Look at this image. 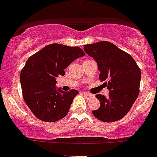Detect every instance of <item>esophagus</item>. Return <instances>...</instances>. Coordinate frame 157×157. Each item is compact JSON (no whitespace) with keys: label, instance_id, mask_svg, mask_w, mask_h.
<instances>
[{"label":"esophagus","instance_id":"34e87169","mask_svg":"<svg viewBox=\"0 0 157 157\" xmlns=\"http://www.w3.org/2000/svg\"><path fill=\"white\" fill-rule=\"evenodd\" d=\"M82 94L84 95V97H85V98H86V99H88V100L91 99V98H94V96L93 95V94H89V93H87V92H83Z\"/></svg>","mask_w":157,"mask_h":157}]
</instances>
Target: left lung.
Here are the masks:
<instances>
[{"instance_id":"obj_1","label":"left lung","mask_w":157,"mask_h":157,"mask_svg":"<svg viewBox=\"0 0 157 157\" xmlns=\"http://www.w3.org/2000/svg\"><path fill=\"white\" fill-rule=\"evenodd\" d=\"M86 53L94 58L101 81L109 90V97L97 94L101 106L93 115L103 122L121 120L131 109L139 94L141 71L128 53L109 41L83 45Z\"/></svg>"}]
</instances>
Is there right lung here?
Instances as JSON below:
<instances>
[{
    "instance_id": "obj_1",
    "label": "right lung",
    "mask_w": 157,
    "mask_h": 157,
    "mask_svg": "<svg viewBox=\"0 0 157 157\" xmlns=\"http://www.w3.org/2000/svg\"><path fill=\"white\" fill-rule=\"evenodd\" d=\"M85 55L79 47L51 44L30 56L20 73L25 102L34 116L44 122H56L68 113L78 94L56 88V77L64 75V69L77 58Z\"/></svg>"
}]
</instances>
